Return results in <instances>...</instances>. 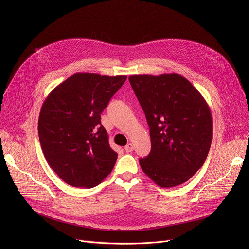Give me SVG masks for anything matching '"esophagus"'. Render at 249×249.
I'll return each mask as SVG.
<instances>
[{
    "label": "esophagus",
    "instance_id": "1",
    "mask_svg": "<svg viewBox=\"0 0 249 249\" xmlns=\"http://www.w3.org/2000/svg\"><path fill=\"white\" fill-rule=\"evenodd\" d=\"M124 150H125L126 153H132L133 150H134V146H133L131 143H129V144H127V145L124 147Z\"/></svg>",
    "mask_w": 249,
    "mask_h": 249
}]
</instances>
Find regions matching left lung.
Returning <instances> with one entry per match:
<instances>
[{
    "mask_svg": "<svg viewBox=\"0 0 249 249\" xmlns=\"http://www.w3.org/2000/svg\"><path fill=\"white\" fill-rule=\"evenodd\" d=\"M129 82L150 127L152 149L139 160L142 169L162 188L186 182L202 167L211 147L208 103L178 74L133 75Z\"/></svg>",
    "mask_w": 249,
    "mask_h": 249,
    "instance_id": "obj_1",
    "label": "left lung"
}]
</instances>
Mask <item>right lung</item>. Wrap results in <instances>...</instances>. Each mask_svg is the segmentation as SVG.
<instances>
[{
	"label": "right lung",
	"instance_id": "right-lung-1",
	"mask_svg": "<svg viewBox=\"0 0 249 249\" xmlns=\"http://www.w3.org/2000/svg\"><path fill=\"white\" fill-rule=\"evenodd\" d=\"M126 79L77 73L44 100L38 119L41 149L67 184L91 188L112 171L118 155L109 146L100 114Z\"/></svg>",
	"mask_w": 249,
	"mask_h": 249
}]
</instances>
